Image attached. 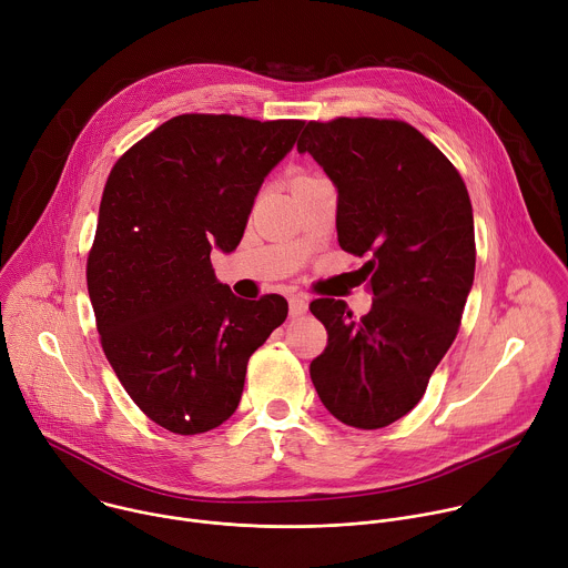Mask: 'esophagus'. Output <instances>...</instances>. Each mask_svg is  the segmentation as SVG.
Returning <instances> with one entry per match:
<instances>
[{
	"label": "esophagus",
	"mask_w": 568,
	"mask_h": 568,
	"mask_svg": "<svg viewBox=\"0 0 568 568\" xmlns=\"http://www.w3.org/2000/svg\"><path fill=\"white\" fill-rule=\"evenodd\" d=\"M307 312V298L303 294L290 296V316H301Z\"/></svg>",
	"instance_id": "34e87169"
}]
</instances>
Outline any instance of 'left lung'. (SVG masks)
<instances>
[{
    "label": "left lung",
    "instance_id": "1",
    "mask_svg": "<svg viewBox=\"0 0 568 568\" xmlns=\"http://www.w3.org/2000/svg\"><path fill=\"white\" fill-rule=\"evenodd\" d=\"M296 148L337 186L339 247L368 258L373 292L362 318L344 301L310 303L328 331L310 377L337 420L382 429L416 407L458 335L476 265L471 202L452 161L404 121H310Z\"/></svg>",
    "mask_w": 568,
    "mask_h": 568
}]
</instances>
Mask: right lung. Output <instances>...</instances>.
I'll list each match as a JSON object with an SVG mask.
<instances>
[{"instance_id":"obj_1","label":"right lung","mask_w":568,"mask_h":568,"mask_svg":"<svg viewBox=\"0 0 568 568\" xmlns=\"http://www.w3.org/2000/svg\"><path fill=\"white\" fill-rule=\"evenodd\" d=\"M303 121L180 114L119 156L105 182L88 290L103 353L136 407L195 436L233 416L247 362L287 316L278 294L217 283L267 173Z\"/></svg>"}]
</instances>
